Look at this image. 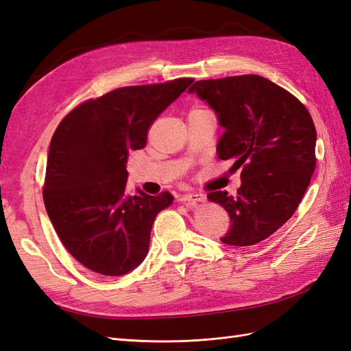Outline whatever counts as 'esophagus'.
<instances>
[{
  "label": "esophagus",
  "mask_w": 351,
  "mask_h": 351,
  "mask_svg": "<svg viewBox=\"0 0 351 351\" xmlns=\"http://www.w3.org/2000/svg\"><path fill=\"white\" fill-rule=\"evenodd\" d=\"M205 199H206V196L202 193H186V195L180 196L178 200L183 202V204H186L189 206H193L197 204V202H204Z\"/></svg>",
  "instance_id": "obj_1"
}]
</instances>
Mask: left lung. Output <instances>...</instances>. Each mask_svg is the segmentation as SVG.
I'll list each match as a JSON object with an SVG mask.
<instances>
[{
	"label": "left lung",
	"mask_w": 351,
	"mask_h": 351,
	"mask_svg": "<svg viewBox=\"0 0 351 351\" xmlns=\"http://www.w3.org/2000/svg\"><path fill=\"white\" fill-rule=\"evenodd\" d=\"M226 132L219 159L241 168L237 195L210 192L208 199L228 212L230 231L221 241L252 246L291 218L316 167V129L304 105L289 90L258 74L195 82Z\"/></svg>",
	"instance_id": "obj_1"
}]
</instances>
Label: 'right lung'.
Segmentation results:
<instances>
[{"label":"right lung","instance_id":"add662e5","mask_svg":"<svg viewBox=\"0 0 351 351\" xmlns=\"http://www.w3.org/2000/svg\"><path fill=\"white\" fill-rule=\"evenodd\" d=\"M193 80L114 89L82 102L58 124L42 195L61 243L83 267L119 277L146 258L154 219L174 197L127 195V155L143 149L154 121Z\"/></svg>","mask_w":351,"mask_h":351}]
</instances>
